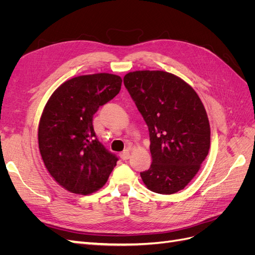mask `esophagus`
<instances>
[{"label": "esophagus", "mask_w": 255, "mask_h": 255, "mask_svg": "<svg viewBox=\"0 0 255 255\" xmlns=\"http://www.w3.org/2000/svg\"><path fill=\"white\" fill-rule=\"evenodd\" d=\"M120 157H121V159H122V160H128V159L130 157V155H129V152H128V150L123 151V152L120 154Z\"/></svg>", "instance_id": "esophagus-1"}]
</instances>
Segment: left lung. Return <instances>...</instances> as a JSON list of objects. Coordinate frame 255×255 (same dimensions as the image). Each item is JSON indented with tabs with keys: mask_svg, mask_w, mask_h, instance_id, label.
I'll return each instance as SVG.
<instances>
[{
	"mask_svg": "<svg viewBox=\"0 0 255 255\" xmlns=\"http://www.w3.org/2000/svg\"><path fill=\"white\" fill-rule=\"evenodd\" d=\"M123 83L149 128L152 164L141 179L154 192L174 194L194 179L210 150L201 100L186 82L165 71L129 72Z\"/></svg>",
	"mask_w": 255,
	"mask_h": 255,
	"instance_id": "1",
	"label": "left lung"
}]
</instances>
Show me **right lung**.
Listing matches in <instances>:
<instances>
[{
    "label": "right lung",
    "mask_w": 255,
    "mask_h": 255,
    "mask_svg": "<svg viewBox=\"0 0 255 255\" xmlns=\"http://www.w3.org/2000/svg\"><path fill=\"white\" fill-rule=\"evenodd\" d=\"M122 80L110 73L76 76L53 92L38 128L45 168L60 186L89 195L104 186L118 157L98 140L92 118L119 94Z\"/></svg>",
    "instance_id": "add662e5"
}]
</instances>
